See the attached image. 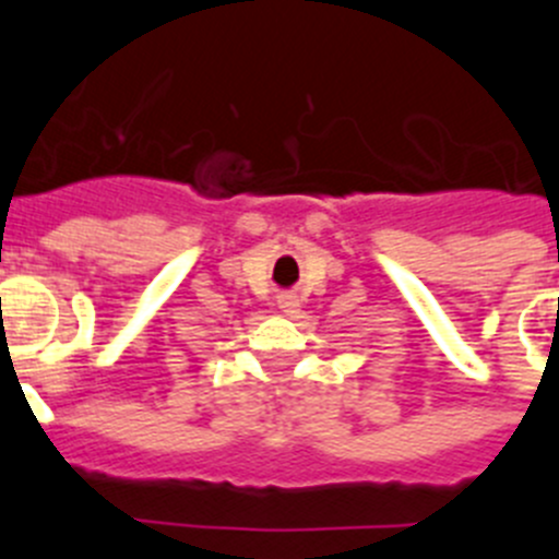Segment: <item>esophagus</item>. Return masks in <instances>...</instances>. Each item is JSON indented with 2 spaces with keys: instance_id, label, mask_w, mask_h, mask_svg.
I'll return each instance as SVG.
<instances>
[{
  "instance_id": "obj_1",
  "label": "esophagus",
  "mask_w": 559,
  "mask_h": 559,
  "mask_svg": "<svg viewBox=\"0 0 559 559\" xmlns=\"http://www.w3.org/2000/svg\"><path fill=\"white\" fill-rule=\"evenodd\" d=\"M278 308L286 316H297V313H300V300H297V295H281L278 297Z\"/></svg>"
}]
</instances>
